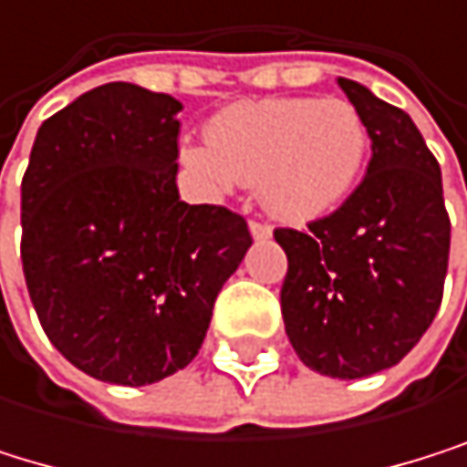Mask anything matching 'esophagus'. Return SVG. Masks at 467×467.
<instances>
[{
	"instance_id": "obj_1",
	"label": "esophagus",
	"mask_w": 467,
	"mask_h": 467,
	"mask_svg": "<svg viewBox=\"0 0 467 467\" xmlns=\"http://www.w3.org/2000/svg\"><path fill=\"white\" fill-rule=\"evenodd\" d=\"M250 234H253V239H259V242H265V239H270L273 236V228L267 225V223H250Z\"/></svg>"
}]
</instances>
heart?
Wrapping results in <instances>:
<instances>
[{
    "instance_id": "1",
    "label": "heart",
    "mask_w": 467,
    "mask_h": 467,
    "mask_svg": "<svg viewBox=\"0 0 467 467\" xmlns=\"http://www.w3.org/2000/svg\"><path fill=\"white\" fill-rule=\"evenodd\" d=\"M368 150V125L348 99L270 97L223 108L181 161L214 194L255 183L275 220L303 225L354 194Z\"/></svg>"
}]
</instances>
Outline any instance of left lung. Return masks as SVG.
<instances>
[{
  "instance_id": "obj_1",
  "label": "left lung",
  "mask_w": 467,
  "mask_h": 467,
  "mask_svg": "<svg viewBox=\"0 0 467 467\" xmlns=\"http://www.w3.org/2000/svg\"><path fill=\"white\" fill-rule=\"evenodd\" d=\"M373 158L334 214L278 228L286 253L281 315L300 362L331 379L399 365L431 326L449 270L451 223L437 158L410 113L339 78Z\"/></svg>"
}]
</instances>
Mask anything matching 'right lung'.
Wrapping results in <instances>:
<instances>
[{"instance_id":"1","label":"right lung","mask_w":467,"mask_h":467,"mask_svg":"<svg viewBox=\"0 0 467 467\" xmlns=\"http://www.w3.org/2000/svg\"><path fill=\"white\" fill-rule=\"evenodd\" d=\"M133 83L86 91L38 128L21 181L36 315L83 373L141 387L186 368L253 244L223 205L178 194V110Z\"/></svg>"}]
</instances>
